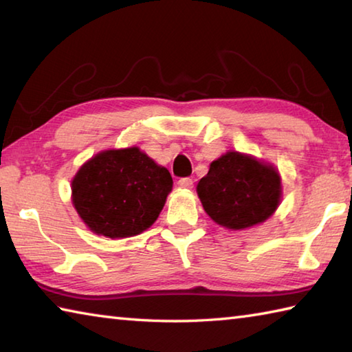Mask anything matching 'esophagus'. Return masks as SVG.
Segmentation results:
<instances>
[{"label": "esophagus", "instance_id": "34e87169", "mask_svg": "<svg viewBox=\"0 0 352 352\" xmlns=\"http://www.w3.org/2000/svg\"><path fill=\"white\" fill-rule=\"evenodd\" d=\"M179 186H182V188H192V179L191 177H181L177 181Z\"/></svg>", "mask_w": 352, "mask_h": 352}]
</instances>
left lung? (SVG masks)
I'll list each match as a JSON object with an SVG mask.
<instances>
[{
    "label": "left lung",
    "mask_w": 352,
    "mask_h": 352,
    "mask_svg": "<svg viewBox=\"0 0 352 352\" xmlns=\"http://www.w3.org/2000/svg\"><path fill=\"white\" fill-rule=\"evenodd\" d=\"M200 202L216 223L245 229L269 219L281 197L278 171L252 156L228 152L197 184Z\"/></svg>",
    "instance_id": "left-lung-1"
}]
</instances>
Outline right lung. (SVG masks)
Listing matches in <instances>:
<instances>
[{"instance_id": "right-lung-1", "label": "right lung", "mask_w": 352, "mask_h": 352, "mask_svg": "<svg viewBox=\"0 0 352 352\" xmlns=\"http://www.w3.org/2000/svg\"><path fill=\"white\" fill-rule=\"evenodd\" d=\"M171 186L167 168L131 147L96 155L77 171L71 190L78 216L91 231L123 239L155 223Z\"/></svg>"}]
</instances>
